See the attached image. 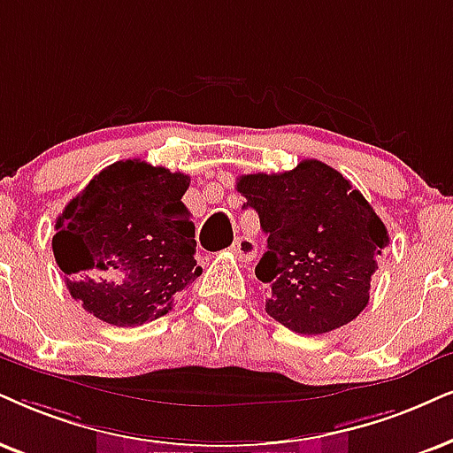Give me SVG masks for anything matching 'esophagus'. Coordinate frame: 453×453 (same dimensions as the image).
<instances>
[{"instance_id": "1", "label": "esophagus", "mask_w": 453, "mask_h": 453, "mask_svg": "<svg viewBox=\"0 0 453 453\" xmlns=\"http://www.w3.org/2000/svg\"><path fill=\"white\" fill-rule=\"evenodd\" d=\"M232 253L236 255L240 261H250L257 255L255 240H250L249 236H238L232 244Z\"/></svg>"}]
</instances>
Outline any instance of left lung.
<instances>
[{
    "instance_id": "8db88e82",
    "label": "left lung",
    "mask_w": 453,
    "mask_h": 453,
    "mask_svg": "<svg viewBox=\"0 0 453 453\" xmlns=\"http://www.w3.org/2000/svg\"><path fill=\"white\" fill-rule=\"evenodd\" d=\"M236 188L267 234L255 273L267 284L269 316L299 334L353 322L388 246L385 223L364 194L316 158L284 173L242 175Z\"/></svg>"
}]
</instances>
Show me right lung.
<instances>
[{"label":"right lung","mask_w":453,"mask_h":453,"mask_svg":"<svg viewBox=\"0 0 453 453\" xmlns=\"http://www.w3.org/2000/svg\"><path fill=\"white\" fill-rule=\"evenodd\" d=\"M188 186V175L140 158L100 171L66 204L51 238L73 299L119 328L169 313L203 273L181 203Z\"/></svg>","instance_id":"add662e5"}]
</instances>
